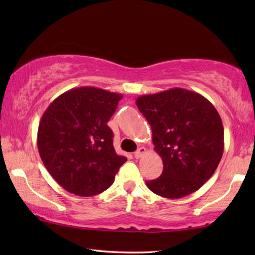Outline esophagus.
Listing matches in <instances>:
<instances>
[{"label":"esophagus","instance_id":"esophagus-1","mask_svg":"<svg viewBox=\"0 0 255 255\" xmlns=\"http://www.w3.org/2000/svg\"><path fill=\"white\" fill-rule=\"evenodd\" d=\"M145 153H146V148H145V147L138 148V149L136 150V152H135V157H136V158H140Z\"/></svg>","mask_w":255,"mask_h":255}]
</instances>
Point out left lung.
I'll use <instances>...</instances> for the list:
<instances>
[{"instance_id":"obj_1","label":"left lung","mask_w":255,"mask_h":255,"mask_svg":"<svg viewBox=\"0 0 255 255\" xmlns=\"http://www.w3.org/2000/svg\"><path fill=\"white\" fill-rule=\"evenodd\" d=\"M136 105L152 127L154 149L163 161L161 176L146 185L170 199L197 191L224 152L223 123L213 103L195 91L173 88L138 97Z\"/></svg>"}]
</instances>
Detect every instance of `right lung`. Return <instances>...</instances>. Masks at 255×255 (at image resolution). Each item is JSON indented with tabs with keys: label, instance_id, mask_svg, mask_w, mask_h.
<instances>
[{
	"label": "right lung",
	"instance_id": "obj_1",
	"mask_svg": "<svg viewBox=\"0 0 255 255\" xmlns=\"http://www.w3.org/2000/svg\"><path fill=\"white\" fill-rule=\"evenodd\" d=\"M123 94L94 86L71 89L50 103L40 119L37 145L50 175L76 196L99 195L127 161L114 147L108 126Z\"/></svg>",
	"mask_w": 255,
	"mask_h": 255
}]
</instances>
